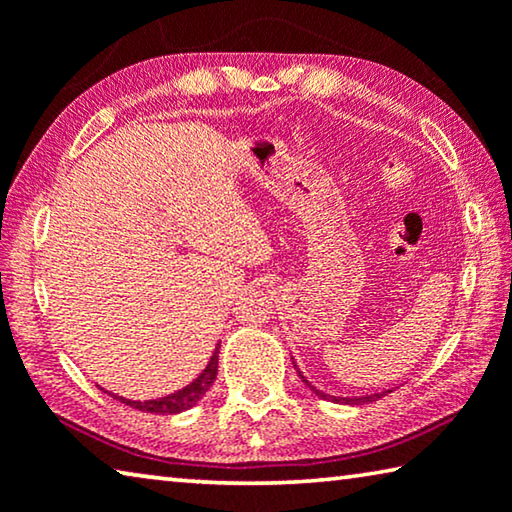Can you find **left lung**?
<instances>
[{
  "instance_id": "8db88e82",
  "label": "left lung",
  "mask_w": 512,
  "mask_h": 512,
  "mask_svg": "<svg viewBox=\"0 0 512 512\" xmlns=\"http://www.w3.org/2000/svg\"><path fill=\"white\" fill-rule=\"evenodd\" d=\"M294 362V360H291ZM294 367H296V362H294ZM296 371H298V367H296ZM298 376H300V380H303V383L312 389V392L316 394V396H321V399H330V401H335V403H344V405H364V403H373V401H378V399H383V396H387L389 392H392V389H385V392H376V394H364V396H330V394H326V392H321V389H316L312 383H307V378L303 376V373L298 371Z\"/></svg>"
}]
</instances>
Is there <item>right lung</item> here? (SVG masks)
I'll return each mask as SVG.
<instances>
[{"label":"right lung","instance_id":"right-lung-1","mask_svg":"<svg viewBox=\"0 0 512 512\" xmlns=\"http://www.w3.org/2000/svg\"><path fill=\"white\" fill-rule=\"evenodd\" d=\"M218 348L221 346H216V351L212 358H209V364L205 367V371H202L191 385H186L184 389H177L175 394L161 396V399H152V401H132V399H123V396H116V394H111V396L113 399H118L120 403L129 405V408H136L141 412H152V415H177V412L189 410L202 399V396L207 394V389L212 387V383L216 380Z\"/></svg>","mask_w":512,"mask_h":512}]
</instances>
